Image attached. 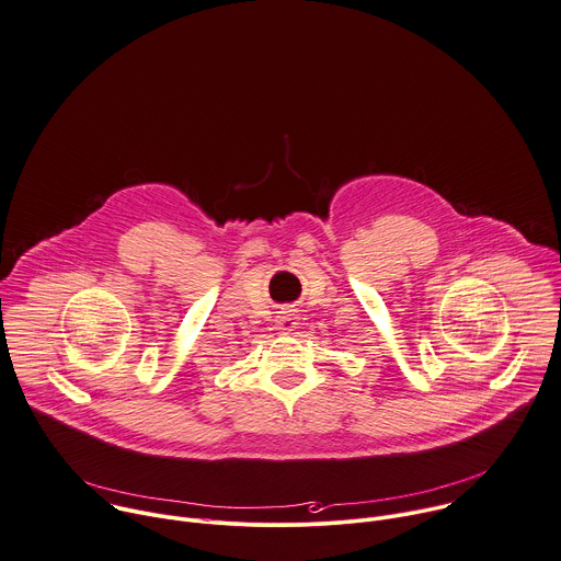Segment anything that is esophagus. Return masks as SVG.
I'll return each instance as SVG.
<instances>
[{
    "label": "esophagus",
    "mask_w": 561,
    "mask_h": 561,
    "mask_svg": "<svg viewBox=\"0 0 561 561\" xmlns=\"http://www.w3.org/2000/svg\"><path fill=\"white\" fill-rule=\"evenodd\" d=\"M297 325H299V319H297L293 312H279V317H277V328H279L282 332H293Z\"/></svg>",
    "instance_id": "34e87169"
}]
</instances>
